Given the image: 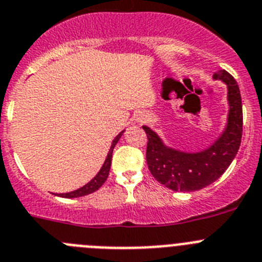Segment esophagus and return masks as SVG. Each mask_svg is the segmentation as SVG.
Listing matches in <instances>:
<instances>
[{
    "mask_svg": "<svg viewBox=\"0 0 262 262\" xmlns=\"http://www.w3.org/2000/svg\"><path fill=\"white\" fill-rule=\"evenodd\" d=\"M137 120H138L140 122H143V121H146V116L145 115H140V117H138Z\"/></svg>",
    "mask_w": 262,
    "mask_h": 262,
    "instance_id": "1",
    "label": "esophagus"
}]
</instances>
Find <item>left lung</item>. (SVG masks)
I'll list each match as a JSON object with an SVG mask.
<instances>
[{
  "label": "left lung",
  "instance_id": "obj_1",
  "mask_svg": "<svg viewBox=\"0 0 262 262\" xmlns=\"http://www.w3.org/2000/svg\"><path fill=\"white\" fill-rule=\"evenodd\" d=\"M214 81L227 87V120L216 140L200 151H184L168 146L157 132L143 125L147 134L146 162L151 175L175 192H194L222 176L236 157L242 142L243 111L239 86L226 70L214 73Z\"/></svg>",
  "mask_w": 262,
  "mask_h": 262
}]
</instances>
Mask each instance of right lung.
<instances>
[{
	"mask_svg": "<svg viewBox=\"0 0 262 262\" xmlns=\"http://www.w3.org/2000/svg\"><path fill=\"white\" fill-rule=\"evenodd\" d=\"M124 132H125V130L120 132V133L117 134L116 137H115L114 141H112V143H111L110 151H108L107 157H105L104 163H103V166L100 167V169H99L98 173H96V175L94 176V178L91 179L89 183H86L83 187L78 188V189L72 190V192H68V193H58L57 195H60V197H63V199H77V197H82V195H87V194H90V193H94L95 190H98L99 188L102 187L103 184L105 183V180H107L108 175H110L111 163H112V152H114V148H115V146L117 145V142H119L120 138H121L122 134H124Z\"/></svg>",
	"mask_w": 262,
	"mask_h": 262,
	"instance_id": "right-lung-1",
	"label": "right lung"
}]
</instances>
